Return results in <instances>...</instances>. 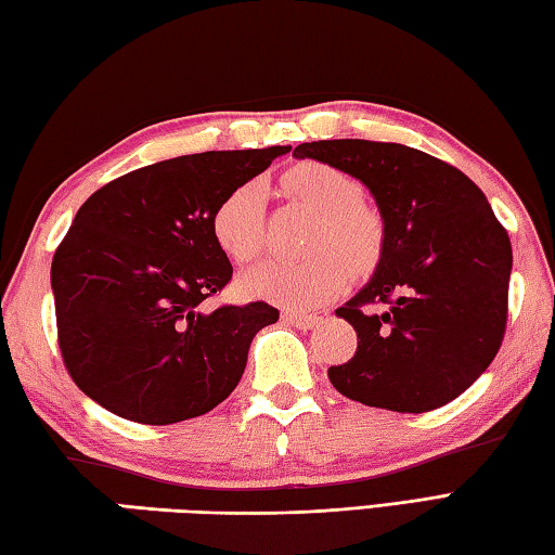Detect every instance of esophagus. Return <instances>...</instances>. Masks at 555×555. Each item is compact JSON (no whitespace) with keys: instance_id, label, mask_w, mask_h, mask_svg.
<instances>
[{"instance_id":"esophagus-1","label":"esophagus","mask_w":555,"mask_h":555,"mask_svg":"<svg viewBox=\"0 0 555 555\" xmlns=\"http://www.w3.org/2000/svg\"><path fill=\"white\" fill-rule=\"evenodd\" d=\"M282 321L292 323V326L297 328H313L319 323V317H311V313H297V311H285L282 313Z\"/></svg>"}]
</instances>
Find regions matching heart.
<instances>
[{"instance_id":"obj_1","label":"heart","mask_w":555,"mask_h":555,"mask_svg":"<svg viewBox=\"0 0 555 555\" xmlns=\"http://www.w3.org/2000/svg\"><path fill=\"white\" fill-rule=\"evenodd\" d=\"M285 188L321 215L309 242V260H266L242 275L248 297L275 301L287 309H313L348 282V266L367 270L384 244L382 217L362 203V185L338 166L301 162L285 173ZM266 188L250 181L229 191L210 217L215 244L236 263L254 260L263 248Z\"/></svg>"}]
</instances>
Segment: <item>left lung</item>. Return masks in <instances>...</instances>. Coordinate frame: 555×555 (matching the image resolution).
I'll use <instances>...</instances> for the list:
<instances>
[{
	"mask_svg": "<svg viewBox=\"0 0 555 555\" xmlns=\"http://www.w3.org/2000/svg\"><path fill=\"white\" fill-rule=\"evenodd\" d=\"M297 159L338 166L384 219L372 280L336 313L358 333L328 379L352 401L425 413L464 393L500 350L512 246L480 188L452 164L396 142L319 140Z\"/></svg>",
	"mask_w": 555,
	"mask_h": 555,
	"instance_id": "obj_1",
	"label": "left lung"
}]
</instances>
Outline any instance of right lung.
<instances>
[{
  "label": "right lung",
  "mask_w": 555,
  "mask_h": 555,
  "mask_svg": "<svg viewBox=\"0 0 555 555\" xmlns=\"http://www.w3.org/2000/svg\"><path fill=\"white\" fill-rule=\"evenodd\" d=\"M292 147L185 154L99 188L55 250L62 360L79 389L142 425L205 415L242 379L266 301L207 309L234 268L215 244L217 203Z\"/></svg>",
  "instance_id": "right-lung-1"
}]
</instances>
